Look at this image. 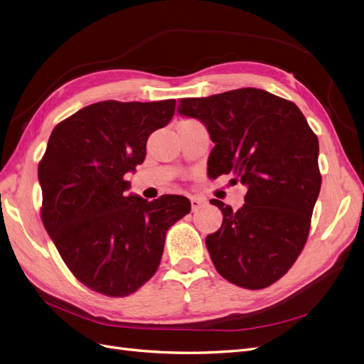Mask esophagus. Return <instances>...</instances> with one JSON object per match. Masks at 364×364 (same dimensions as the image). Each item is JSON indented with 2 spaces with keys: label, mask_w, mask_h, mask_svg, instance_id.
I'll use <instances>...</instances> for the list:
<instances>
[{
  "label": "esophagus",
  "mask_w": 364,
  "mask_h": 364,
  "mask_svg": "<svg viewBox=\"0 0 364 364\" xmlns=\"http://www.w3.org/2000/svg\"><path fill=\"white\" fill-rule=\"evenodd\" d=\"M204 204V199L199 196H191V205H192V211H196L200 205Z\"/></svg>",
  "instance_id": "obj_1"
}]
</instances>
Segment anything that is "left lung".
I'll return each mask as SVG.
<instances>
[{
	"label": "left lung",
	"mask_w": 364,
	"mask_h": 364,
	"mask_svg": "<svg viewBox=\"0 0 364 364\" xmlns=\"http://www.w3.org/2000/svg\"><path fill=\"white\" fill-rule=\"evenodd\" d=\"M180 115L205 124L216 144L208 175L231 173L246 186L245 205L223 214L205 238L220 276L237 287L262 289L284 276L301 253L321 189L316 134L297 105L258 88L181 99Z\"/></svg>",
	"instance_id": "1"
}]
</instances>
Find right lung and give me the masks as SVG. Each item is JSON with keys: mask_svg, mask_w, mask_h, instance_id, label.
Listing matches in <instances>:
<instances>
[{"mask_svg": "<svg viewBox=\"0 0 364 364\" xmlns=\"http://www.w3.org/2000/svg\"><path fill=\"white\" fill-rule=\"evenodd\" d=\"M173 112V99L92 103L55 126L38 164L49 237L80 284L107 297H126L153 277L168 230L191 213L180 195L148 203L126 193L124 175Z\"/></svg>", "mask_w": 364, "mask_h": 364, "instance_id": "add662e5", "label": "right lung"}]
</instances>
